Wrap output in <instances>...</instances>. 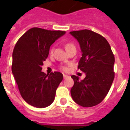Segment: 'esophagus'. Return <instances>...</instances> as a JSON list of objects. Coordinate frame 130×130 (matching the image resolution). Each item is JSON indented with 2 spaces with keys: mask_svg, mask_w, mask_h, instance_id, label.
Returning <instances> with one entry per match:
<instances>
[{
  "mask_svg": "<svg viewBox=\"0 0 130 130\" xmlns=\"http://www.w3.org/2000/svg\"><path fill=\"white\" fill-rule=\"evenodd\" d=\"M68 77H69L68 75H65V74H63V78H64V79H66V78H67Z\"/></svg>",
  "mask_w": 130,
  "mask_h": 130,
  "instance_id": "obj_1",
  "label": "esophagus"
}]
</instances>
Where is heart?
Instances as JSON below:
<instances>
[{
    "label": "heart",
    "mask_w": 130,
    "mask_h": 130,
    "mask_svg": "<svg viewBox=\"0 0 130 130\" xmlns=\"http://www.w3.org/2000/svg\"><path fill=\"white\" fill-rule=\"evenodd\" d=\"M72 47H75L74 44L72 43H67V44L65 45V49H66V50H67L68 48H72ZM53 49H51V54H52V53H53ZM62 69H63V70H64V71H66L67 69L65 67H62Z\"/></svg>",
    "instance_id": "1"
}]
</instances>
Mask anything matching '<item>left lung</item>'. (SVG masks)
Returning <instances> with one entry per match:
<instances>
[{"label": "left lung", "instance_id": "left-lung-1", "mask_svg": "<svg viewBox=\"0 0 130 130\" xmlns=\"http://www.w3.org/2000/svg\"><path fill=\"white\" fill-rule=\"evenodd\" d=\"M80 46L82 55L78 67L86 77L71 75L74 81L71 95L75 103L84 107L101 103L109 92L115 77V57L109 42L99 34L89 29L70 31Z\"/></svg>", "mask_w": 130, "mask_h": 130}]
</instances>
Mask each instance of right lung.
<instances>
[{"mask_svg":"<svg viewBox=\"0 0 130 130\" xmlns=\"http://www.w3.org/2000/svg\"><path fill=\"white\" fill-rule=\"evenodd\" d=\"M65 31L33 27L15 44L13 52L12 73L23 100L37 108L51 105L55 100L63 74L59 71L46 74L42 65L48 56L50 47Z\"/></svg>","mask_w":130,"mask_h":130,"instance_id":"add662e5","label":"right lung"}]
</instances>
